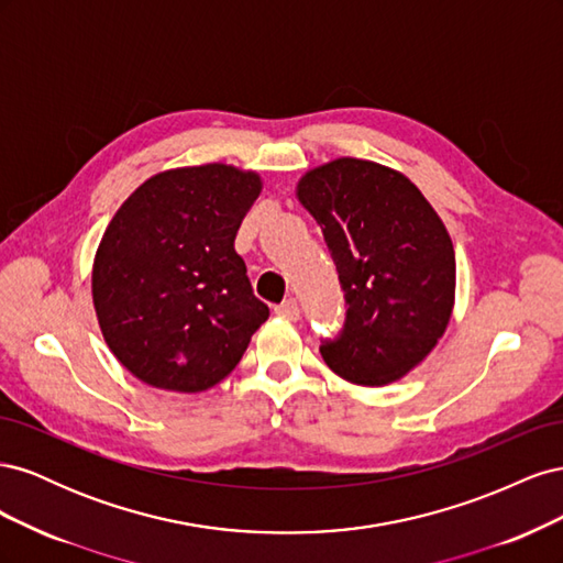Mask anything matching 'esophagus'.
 I'll list each match as a JSON object with an SVG mask.
<instances>
[{"label":"esophagus","instance_id":"esophagus-1","mask_svg":"<svg viewBox=\"0 0 563 563\" xmlns=\"http://www.w3.org/2000/svg\"><path fill=\"white\" fill-rule=\"evenodd\" d=\"M275 312H277L279 317H284V319H291V321H296V319L300 317L298 300H296V298H286L284 302H279V305H277Z\"/></svg>","mask_w":563,"mask_h":563}]
</instances>
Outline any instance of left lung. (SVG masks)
Masks as SVG:
<instances>
[{
  "label": "left lung",
  "instance_id": "left-lung-1",
  "mask_svg": "<svg viewBox=\"0 0 563 563\" xmlns=\"http://www.w3.org/2000/svg\"><path fill=\"white\" fill-rule=\"evenodd\" d=\"M345 294V327L319 347L333 373L380 387L444 335L455 298L451 236L418 187L391 168L340 157L298 183Z\"/></svg>",
  "mask_w": 563,
  "mask_h": 563
}]
</instances>
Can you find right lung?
I'll list each match as a JSON object with an SVG mask.
<instances>
[{
  "label": "right lung",
  "mask_w": 563,
  "mask_h": 563,
  "mask_svg": "<svg viewBox=\"0 0 563 563\" xmlns=\"http://www.w3.org/2000/svg\"><path fill=\"white\" fill-rule=\"evenodd\" d=\"M261 176L228 164L164 172L112 218L93 261V308L112 354L135 378L201 391L230 376L269 317L234 236Z\"/></svg>",
  "instance_id": "right-lung-1"
}]
</instances>
